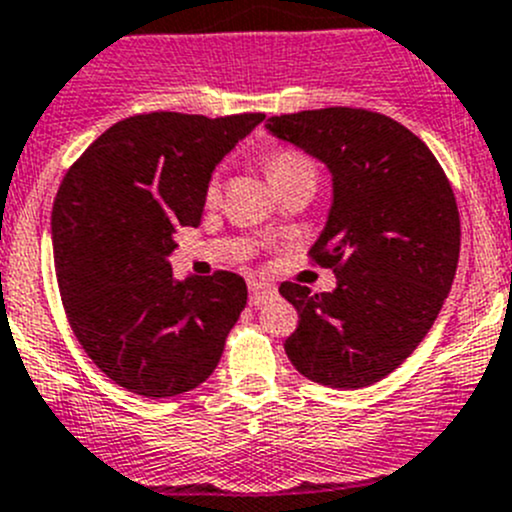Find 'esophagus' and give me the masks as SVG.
<instances>
[{"mask_svg": "<svg viewBox=\"0 0 512 512\" xmlns=\"http://www.w3.org/2000/svg\"><path fill=\"white\" fill-rule=\"evenodd\" d=\"M248 291H251V296H248L251 306H264L266 301H271L276 296L274 286H271V284H261V281H253V284L248 286Z\"/></svg>", "mask_w": 512, "mask_h": 512, "instance_id": "1", "label": "esophagus"}]
</instances>
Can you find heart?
<instances>
[{"mask_svg": "<svg viewBox=\"0 0 512 512\" xmlns=\"http://www.w3.org/2000/svg\"><path fill=\"white\" fill-rule=\"evenodd\" d=\"M266 170H269V178L274 186H284L289 180L294 178H304V175H311L316 178L314 165L306 155L294 153V150H276L274 155L266 163ZM218 196V180H211V186H208V201Z\"/></svg>", "mask_w": 512, "mask_h": 512, "instance_id": "obj_1", "label": "heart"}]
</instances>
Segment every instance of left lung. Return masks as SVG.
<instances>
[{"instance_id":"1","label":"left lung","mask_w":512,"mask_h":512,"mask_svg":"<svg viewBox=\"0 0 512 512\" xmlns=\"http://www.w3.org/2000/svg\"><path fill=\"white\" fill-rule=\"evenodd\" d=\"M266 130L332 173L311 259L337 271V289L279 286L299 311L286 354L326 387L379 382L415 352L450 294L460 256L450 180L415 133L369 110H301L269 118Z\"/></svg>"}]
</instances>
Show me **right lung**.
<instances>
[{"instance_id":"obj_1","label":"right lung","mask_w":512,"mask_h":512,"mask_svg":"<svg viewBox=\"0 0 512 512\" xmlns=\"http://www.w3.org/2000/svg\"><path fill=\"white\" fill-rule=\"evenodd\" d=\"M264 118L135 115L67 170L52 208L57 284L77 342L120 387L175 397L216 369L246 281H178L168 256L175 228L201 223L216 165Z\"/></svg>"}]
</instances>
